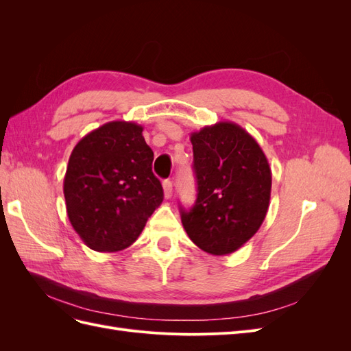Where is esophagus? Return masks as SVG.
Returning <instances> with one entry per match:
<instances>
[{
  "instance_id": "1",
  "label": "esophagus",
  "mask_w": 351,
  "mask_h": 351,
  "mask_svg": "<svg viewBox=\"0 0 351 351\" xmlns=\"http://www.w3.org/2000/svg\"><path fill=\"white\" fill-rule=\"evenodd\" d=\"M162 187H164V195L167 199L171 197L173 195V183L169 182V180H164L162 182Z\"/></svg>"
}]
</instances>
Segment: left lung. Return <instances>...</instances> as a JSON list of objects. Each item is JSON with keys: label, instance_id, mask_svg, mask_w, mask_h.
Returning a JSON list of instances; mask_svg holds the SVG:
<instances>
[{"label": "left lung", "instance_id": "8db88e82", "mask_svg": "<svg viewBox=\"0 0 351 351\" xmlns=\"http://www.w3.org/2000/svg\"><path fill=\"white\" fill-rule=\"evenodd\" d=\"M197 197L182 208L183 227L215 256L239 250L267 217L272 174L262 147L236 123L219 121L190 134Z\"/></svg>", "mask_w": 351, "mask_h": 351}]
</instances>
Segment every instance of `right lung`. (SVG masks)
I'll list each match as a JSON object with an SVG mask.
<instances>
[{
    "label": "right lung",
    "instance_id": "right-lung-1",
    "mask_svg": "<svg viewBox=\"0 0 351 351\" xmlns=\"http://www.w3.org/2000/svg\"><path fill=\"white\" fill-rule=\"evenodd\" d=\"M133 121H110L79 141L64 176L71 227L88 247L119 252L141 236L162 204L154 152Z\"/></svg>",
    "mask_w": 351,
    "mask_h": 351
}]
</instances>
